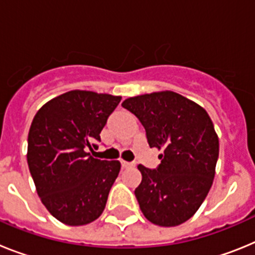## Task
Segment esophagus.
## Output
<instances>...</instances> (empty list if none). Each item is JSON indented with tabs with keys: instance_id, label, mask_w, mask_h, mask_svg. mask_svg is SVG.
Returning a JSON list of instances; mask_svg holds the SVG:
<instances>
[{
	"instance_id": "34e87169",
	"label": "esophagus",
	"mask_w": 255,
	"mask_h": 255,
	"mask_svg": "<svg viewBox=\"0 0 255 255\" xmlns=\"http://www.w3.org/2000/svg\"><path fill=\"white\" fill-rule=\"evenodd\" d=\"M121 166H123V168H128V167H132V166H135V163L134 162L121 161Z\"/></svg>"
}]
</instances>
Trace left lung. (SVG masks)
<instances>
[{
  "label": "left lung",
  "instance_id": "8db88e82",
  "mask_svg": "<svg viewBox=\"0 0 255 255\" xmlns=\"http://www.w3.org/2000/svg\"><path fill=\"white\" fill-rule=\"evenodd\" d=\"M123 107L138 117L150 148H158L154 170L139 164L135 189L143 215L158 226L181 225L208 194L218 159V136L203 107L175 92L131 97Z\"/></svg>",
  "mask_w": 255,
  "mask_h": 255
}]
</instances>
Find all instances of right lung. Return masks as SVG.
I'll return each mask as SVG.
<instances>
[{
    "instance_id": "obj_1",
    "label": "right lung",
    "mask_w": 255,
    "mask_h": 255,
    "mask_svg": "<svg viewBox=\"0 0 255 255\" xmlns=\"http://www.w3.org/2000/svg\"><path fill=\"white\" fill-rule=\"evenodd\" d=\"M121 97L71 91L40 108L28 135V166L42 203L62 224L82 226L102 215L119 161L91 153Z\"/></svg>"
}]
</instances>
